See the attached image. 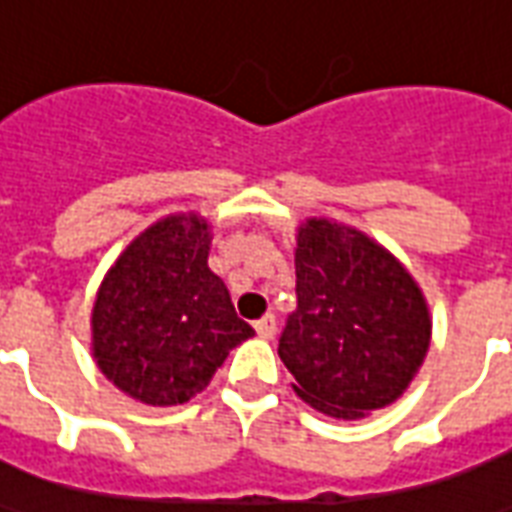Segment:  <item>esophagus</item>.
<instances>
[{"mask_svg": "<svg viewBox=\"0 0 512 512\" xmlns=\"http://www.w3.org/2000/svg\"><path fill=\"white\" fill-rule=\"evenodd\" d=\"M255 331H257V336H263V339H274V333H276L274 314H266L263 320H257Z\"/></svg>", "mask_w": 512, "mask_h": 512, "instance_id": "34e87169", "label": "esophagus"}]
</instances>
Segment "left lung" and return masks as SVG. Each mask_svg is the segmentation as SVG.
I'll return each instance as SVG.
<instances>
[{"instance_id":"obj_1","label":"left lung","mask_w":512,"mask_h":512,"mask_svg":"<svg viewBox=\"0 0 512 512\" xmlns=\"http://www.w3.org/2000/svg\"><path fill=\"white\" fill-rule=\"evenodd\" d=\"M295 293L279 358L309 407L361 420L404 396L429 352L431 312L391 249L358 227L309 217L295 230Z\"/></svg>"}]
</instances>
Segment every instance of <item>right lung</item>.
<instances>
[{
    "label": "right lung",
    "mask_w": 512,
    "mask_h": 512,
    "mask_svg": "<svg viewBox=\"0 0 512 512\" xmlns=\"http://www.w3.org/2000/svg\"><path fill=\"white\" fill-rule=\"evenodd\" d=\"M211 225L176 211L132 238L92 306V358L130 399L176 407L206 388L233 347L255 336L208 268Z\"/></svg>",
    "instance_id": "1"
}]
</instances>
